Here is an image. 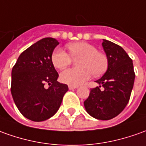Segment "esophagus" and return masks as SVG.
Listing matches in <instances>:
<instances>
[{
  "instance_id": "34e87169",
  "label": "esophagus",
  "mask_w": 146,
  "mask_h": 146,
  "mask_svg": "<svg viewBox=\"0 0 146 146\" xmlns=\"http://www.w3.org/2000/svg\"><path fill=\"white\" fill-rule=\"evenodd\" d=\"M68 88H69V90H74V89H76V88H78V86H68Z\"/></svg>"
}]
</instances>
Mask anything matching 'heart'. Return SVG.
I'll list each match as a JSON object with an SVG mask.
<instances>
[{
    "mask_svg": "<svg viewBox=\"0 0 146 146\" xmlns=\"http://www.w3.org/2000/svg\"><path fill=\"white\" fill-rule=\"evenodd\" d=\"M70 54L61 48H56L52 55L55 67L64 69L71 63V58L77 59L78 68H69L60 74V80L71 86H79L90 78V75L99 76L108 67V59L104 53L98 52L94 45L79 41L67 45Z\"/></svg>",
    "mask_w": 146,
    "mask_h": 146,
    "instance_id": "heart-1",
    "label": "heart"
}]
</instances>
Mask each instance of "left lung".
Returning <instances> with one entry per match:
<instances>
[{
	"mask_svg": "<svg viewBox=\"0 0 146 146\" xmlns=\"http://www.w3.org/2000/svg\"><path fill=\"white\" fill-rule=\"evenodd\" d=\"M102 45L108 59V67L102 78L95 81L99 86L90 90L84 106L94 118L110 120L118 115L127 105L135 74L132 60L123 48L106 40H103ZM102 86L103 91L100 90Z\"/></svg>",
	"mask_w": 146,
	"mask_h": 146,
	"instance_id": "1",
	"label": "left lung"
}]
</instances>
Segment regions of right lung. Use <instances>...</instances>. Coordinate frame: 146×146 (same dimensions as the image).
<instances>
[{"mask_svg": "<svg viewBox=\"0 0 146 146\" xmlns=\"http://www.w3.org/2000/svg\"><path fill=\"white\" fill-rule=\"evenodd\" d=\"M59 44L51 37L37 41L21 53L13 67L12 96L20 112L29 120L42 121L52 117L68 90L67 85L57 81L59 75L52 61ZM46 83L50 86L47 89Z\"/></svg>", "mask_w": 146, "mask_h": 146, "instance_id": "1", "label": "right lung"}]
</instances>
